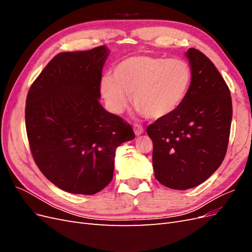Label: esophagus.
Masks as SVG:
<instances>
[{
	"label": "esophagus",
	"instance_id": "34e87169",
	"mask_svg": "<svg viewBox=\"0 0 252 252\" xmlns=\"http://www.w3.org/2000/svg\"><path fill=\"white\" fill-rule=\"evenodd\" d=\"M133 131H134L135 135H141L144 132V128L139 124H134L133 125Z\"/></svg>",
	"mask_w": 252,
	"mask_h": 252
}]
</instances>
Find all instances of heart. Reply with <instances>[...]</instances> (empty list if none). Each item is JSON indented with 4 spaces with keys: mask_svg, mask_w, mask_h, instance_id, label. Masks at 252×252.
<instances>
[{
    "mask_svg": "<svg viewBox=\"0 0 252 252\" xmlns=\"http://www.w3.org/2000/svg\"><path fill=\"white\" fill-rule=\"evenodd\" d=\"M192 72L181 59L140 55L120 61L112 78L101 81V94L114 114L125 109L129 95L136 111L149 119H162L177 110L188 94Z\"/></svg>",
    "mask_w": 252,
    "mask_h": 252,
    "instance_id": "obj_1",
    "label": "heart"
}]
</instances>
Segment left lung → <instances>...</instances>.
<instances>
[{
	"mask_svg": "<svg viewBox=\"0 0 252 252\" xmlns=\"http://www.w3.org/2000/svg\"><path fill=\"white\" fill-rule=\"evenodd\" d=\"M185 55L192 72L185 100L147 127L156 179L177 190L202 184L220 166L232 120L230 91L216 66L197 49Z\"/></svg>",
	"mask_w": 252,
	"mask_h": 252,
	"instance_id": "left-lung-1",
	"label": "left lung"
}]
</instances>
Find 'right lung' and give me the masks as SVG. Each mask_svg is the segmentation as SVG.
Returning a JSON list of instances; mask_svg holds the SVG:
<instances>
[{
    "label": "right lung",
    "mask_w": 252,
    "mask_h": 252,
    "mask_svg": "<svg viewBox=\"0 0 252 252\" xmlns=\"http://www.w3.org/2000/svg\"><path fill=\"white\" fill-rule=\"evenodd\" d=\"M109 49L61 52L30 87L25 108L34 162L52 184L94 194L112 180L116 149L134 139L131 126L98 102Z\"/></svg>",
    "instance_id": "obj_1"
}]
</instances>
